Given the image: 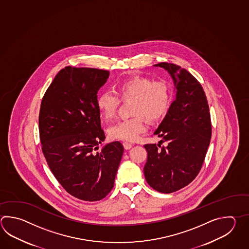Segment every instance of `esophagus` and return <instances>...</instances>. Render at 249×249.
I'll return each instance as SVG.
<instances>
[{
  "label": "esophagus",
  "mask_w": 249,
  "mask_h": 249,
  "mask_svg": "<svg viewBox=\"0 0 249 249\" xmlns=\"http://www.w3.org/2000/svg\"><path fill=\"white\" fill-rule=\"evenodd\" d=\"M123 146L125 148V150H129V149L132 148L133 145L131 143H129V142H123Z\"/></svg>",
  "instance_id": "1"
}]
</instances>
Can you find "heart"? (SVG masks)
I'll return each instance as SVG.
<instances>
[{
	"mask_svg": "<svg viewBox=\"0 0 249 249\" xmlns=\"http://www.w3.org/2000/svg\"><path fill=\"white\" fill-rule=\"evenodd\" d=\"M117 93L105 90L97 98V107L101 116L111 120L120 106V97L123 100H133L131 112L135 116L118 122L109 128L112 139L134 142L145 132L147 124L161 119L170 106L171 94L168 84L163 81H154L146 77H134L117 84Z\"/></svg>",
	"mask_w": 249,
	"mask_h": 249,
	"instance_id": "1",
	"label": "heart"
}]
</instances>
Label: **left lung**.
I'll use <instances>...</instances> for the list:
<instances>
[{
    "instance_id": "left-lung-1",
    "label": "left lung",
    "mask_w": 249,
    "mask_h": 249,
    "mask_svg": "<svg viewBox=\"0 0 249 249\" xmlns=\"http://www.w3.org/2000/svg\"><path fill=\"white\" fill-rule=\"evenodd\" d=\"M154 66L172 77L176 97L154 132L161 140L158 145H144L148 154L143 174L154 190L171 193L192 183L202 167L211 139V120L206 94L195 77L175 64ZM162 142L166 147L161 146Z\"/></svg>"
}]
</instances>
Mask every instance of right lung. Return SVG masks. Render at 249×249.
<instances>
[{"label":"right lung","mask_w":249,"mask_h":249,"mask_svg":"<svg viewBox=\"0 0 249 249\" xmlns=\"http://www.w3.org/2000/svg\"><path fill=\"white\" fill-rule=\"evenodd\" d=\"M109 71L66 66L41 100L39 132L51 172L66 192L85 201L105 198L114 185L124 148L107 143L97 107V91Z\"/></svg>","instance_id":"right-lung-1"}]
</instances>
